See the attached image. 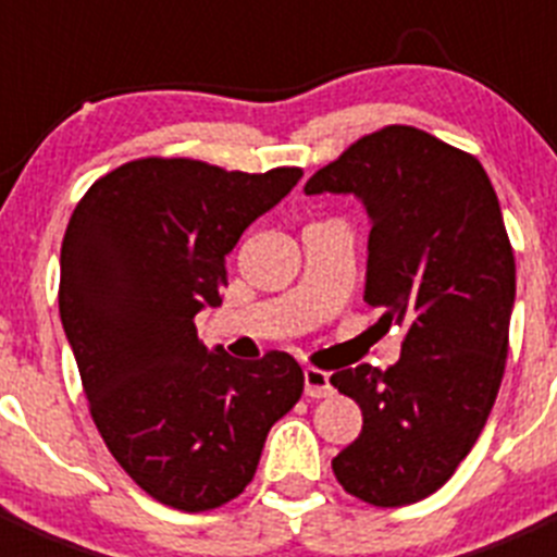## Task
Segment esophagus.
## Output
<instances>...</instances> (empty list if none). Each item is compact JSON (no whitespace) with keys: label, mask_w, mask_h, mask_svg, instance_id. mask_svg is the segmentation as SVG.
I'll return each mask as SVG.
<instances>
[{"label":"esophagus","mask_w":557,"mask_h":557,"mask_svg":"<svg viewBox=\"0 0 557 557\" xmlns=\"http://www.w3.org/2000/svg\"><path fill=\"white\" fill-rule=\"evenodd\" d=\"M304 393L309 398H323L332 393V379L326 371H318V368H304Z\"/></svg>","instance_id":"34e87169"}]
</instances>
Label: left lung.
<instances>
[{
  "mask_svg": "<svg viewBox=\"0 0 557 557\" xmlns=\"http://www.w3.org/2000/svg\"><path fill=\"white\" fill-rule=\"evenodd\" d=\"M307 195L366 209V304L401 323L387 371L357 366L332 385L362 410V432L332 460L348 494L398 508L435 494L476 444L499 393L516 262L480 161L430 133L391 125L318 170Z\"/></svg>",
  "mask_w": 557,
  "mask_h": 557,
  "instance_id": "1",
  "label": "left lung"
}]
</instances>
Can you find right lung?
I'll return each mask as SVG.
<instances>
[{
	"instance_id": "obj_1",
	"label": "right lung",
	"mask_w": 557,
	"mask_h": 557,
	"mask_svg": "<svg viewBox=\"0 0 557 557\" xmlns=\"http://www.w3.org/2000/svg\"><path fill=\"white\" fill-rule=\"evenodd\" d=\"M301 175L141 159L97 181L69 220L58 304L91 418L136 485L170 508L243 494L270 426L304 393L289 354L239 362L195 329V314L223 304L239 236Z\"/></svg>"
}]
</instances>
